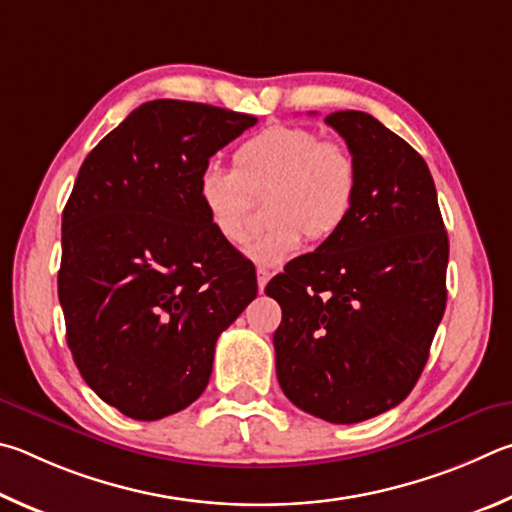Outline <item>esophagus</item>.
I'll list each match as a JSON object with an SVG mask.
<instances>
[{"label":"esophagus","mask_w":512,"mask_h":512,"mask_svg":"<svg viewBox=\"0 0 512 512\" xmlns=\"http://www.w3.org/2000/svg\"><path fill=\"white\" fill-rule=\"evenodd\" d=\"M270 272H267L265 270V267H258V270H256V279H258V290H265V285H267V281H270Z\"/></svg>","instance_id":"34e87169"}]
</instances>
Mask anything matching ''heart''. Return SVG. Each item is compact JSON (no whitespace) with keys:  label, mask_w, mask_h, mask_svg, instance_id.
<instances>
[{"label":"heart","mask_w":512,"mask_h":512,"mask_svg":"<svg viewBox=\"0 0 512 512\" xmlns=\"http://www.w3.org/2000/svg\"><path fill=\"white\" fill-rule=\"evenodd\" d=\"M267 195L270 227L251 238L247 256L261 265H281L310 240H326L342 227L357 193V164L342 141L321 139L301 125H274L242 143L233 170L206 166L197 197L213 229L240 245L249 233L254 197Z\"/></svg>","instance_id":"b5f03b06"}]
</instances>
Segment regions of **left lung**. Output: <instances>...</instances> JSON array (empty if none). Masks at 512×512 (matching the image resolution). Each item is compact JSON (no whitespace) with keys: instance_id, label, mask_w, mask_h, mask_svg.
<instances>
[{"instance_id":"1","label":"left lung","mask_w":512,"mask_h":512,"mask_svg":"<svg viewBox=\"0 0 512 512\" xmlns=\"http://www.w3.org/2000/svg\"><path fill=\"white\" fill-rule=\"evenodd\" d=\"M353 152L346 222L267 283L279 301L276 378L299 409L362 423L400 405L441 324L450 242L425 159L371 114L326 116Z\"/></svg>"}]
</instances>
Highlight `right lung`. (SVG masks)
Instances as JSON below:
<instances>
[{
  "label": "right lung",
  "mask_w": 512,
  "mask_h": 512,
  "mask_svg": "<svg viewBox=\"0 0 512 512\" xmlns=\"http://www.w3.org/2000/svg\"><path fill=\"white\" fill-rule=\"evenodd\" d=\"M256 116L148 101L85 157L62 211L58 297L83 380L134 420L186 409L215 342L256 299V270L197 197L209 159Z\"/></svg>",
  "instance_id": "add662e5"
}]
</instances>
